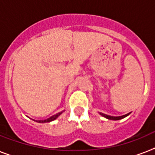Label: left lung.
<instances>
[{
  "mask_svg": "<svg viewBox=\"0 0 155 155\" xmlns=\"http://www.w3.org/2000/svg\"><path fill=\"white\" fill-rule=\"evenodd\" d=\"M100 114L101 115V116H103L104 117H105V118L109 119V120H121V119L124 118V117L127 116L129 115V113H128V114H126V115H124V116H108V115H106V114H104V113H100Z\"/></svg>",
  "mask_w": 155,
  "mask_h": 155,
  "instance_id": "left-lung-1",
  "label": "left lung"
}]
</instances>
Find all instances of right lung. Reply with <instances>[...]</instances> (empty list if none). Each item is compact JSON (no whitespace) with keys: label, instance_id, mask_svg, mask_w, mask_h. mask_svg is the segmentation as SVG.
<instances>
[{"label":"right lung","instance_id":"right-lung-1","mask_svg":"<svg viewBox=\"0 0 155 155\" xmlns=\"http://www.w3.org/2000/svg\"><path fill=\"white\" fill-rule=\"evenodd\" d=\"M62 112H58V113H57V114H56V115H54L53 116H51V117H50V118L47 119V120H39V123H48V122H51V121L54 120H55V119L57 118L58 116H60V115L62 114Z\"/></svg>","mask_w":155,"mask_h":155}]
</instances>
